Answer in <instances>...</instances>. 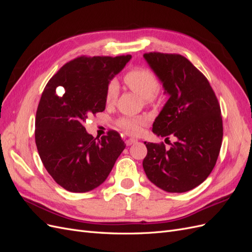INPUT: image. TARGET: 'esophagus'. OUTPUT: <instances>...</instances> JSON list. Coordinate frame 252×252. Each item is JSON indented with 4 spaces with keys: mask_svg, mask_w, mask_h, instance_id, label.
<instances>
[{
    "mask_svg": "<svg viewBox=\"0 0 252 252\" xmlns=\"http://www.w3.org/2000/svg\"><path fill=\"white\" fill-rule=\"evenodd\" d=\"M136 142V140H134V139H128V140H126L125 141V143H126V145L127 146H130V145H132L133 143H135Z\"/></svg>",
    "mask_w": 252,
    "mask_h": 252,
    "instance_id": "1",
    "label": "esophagus"
}]
</instances>
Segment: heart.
I'll use <instances>...</instances> for the list:
<instances>
[{
    "mask_svg": "<svg viewBox=\"0 0 252 252\" xmlns=\"http://www.w3.org/2000/svg\"><path fill=\"white\" fill-rule=\"evenodd\" d=\"M124 81L126 85L133 93L138 94L144 100L151 102L155 98L156 94L159 88V82L157 75L146 68H134L128 71ZM119 94V84L116 80H111L105 91V101L107 104H112ZM148 123L146 117H123L118 121V126L125 132L136 135L142 130V128Z\"/></svg>",
    "mask_w": 252,
    "mask_h": 252,
    "instance_id": "heart-1",
    "label": "heart"
}]
</instances>
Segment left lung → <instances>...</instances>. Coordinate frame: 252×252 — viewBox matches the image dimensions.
Here are the masks:
<instances>
[{
    "mask_svg": "<svg viewBox=\"0 0 252 252\" xmlns=\"http://www.w3.org/2000/svg\"><path fill=\"white\" fill-rule=\"evenodd\" d=\"M144 59L169 95L152 131L177 141L169 149L163 143L145 142L143 168L158 188L186 192L202 184L217 163L223 139L220 104L208 80L185 57L149 52Z\"/></svg>",
    "mask_w": 252,
    "mask_h": 252,
    "instance_id": "8db88e82",
    "label": "left lung"
}]
</instances>
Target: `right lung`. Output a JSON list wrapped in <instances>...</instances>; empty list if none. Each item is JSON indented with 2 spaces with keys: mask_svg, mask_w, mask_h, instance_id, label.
Here are the masks:
<instances>
[{
  "mask_svg": "<svg viewBox=\"0 0 252 252\" xmlns=\"http://www.w3.org/2000/svg\"><path fill=\"white\" fill-rule=\"evenodd\" d=\"M131 59L79 57L47 83L35 116V144L45 168L70 192H87L107 179L125 143L114 130L101 139L87 133L88 117L105 110L108 83ZM64 90L58 95L56 90Z\"/></svg>",
  "mask_w": 252,
  "mask_h": 252,
  "instance_id": "obj_1",
  "label": "right lung"
}]
</instances>
